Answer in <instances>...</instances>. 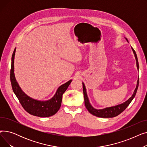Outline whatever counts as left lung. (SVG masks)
Instances as JSON below:
<instances>
[{
  "label": "left lung",
  "instance_id": "left-lung-1",
  "mask_svg": "<svg viewBox=\"0 0 147 147\" xmlns=\"http://www.w3.org/2000/svg\"><path fill=\"white\" fill-rule=\"evenodd\" d=\"M126 40L128 42L127 38H126ZM132 51H133V52L135 54V57L136 61L137 68H138V69H139V64H138L137 55H136L135 50L133 48H132ZM138 86H139V78H138V80L137 81V84H136V89L134 90L133 95H132V96H131L128 100H127V101L126 102H125L124 103H123L121 104H119V105H116V106L105 108V109H102V110H97V109H94V108L92 107L90 105V104L89 103V99H88V97L87 94H86V88H85V86H84V83H83V90L84 98V105H85V107L87 109V110H88V111L90 114H92V115H95V116H96V117H102V118L114 117L115 116H117V115H119L120 113H121L123 111H124L126 109L127 106L130 104L131 101H132L133 99L135 96V95L136 94V92H137V90H138Z\"/></svg>",
  "mask_w": 147,
  "mask_h": 147
}]
</instances>
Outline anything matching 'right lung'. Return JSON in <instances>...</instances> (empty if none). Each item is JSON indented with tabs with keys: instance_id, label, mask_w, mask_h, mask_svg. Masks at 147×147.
<instances>
[{
	"instance_id": "obj_1",
	"label": "right lung",
	"mask_w": 147,
	"mask_h": 147,
	"mask_svg": "<svg viewBox=\"0 0 147 147\" xmlns=\"http://www.w3.org/2000/svg\"><path fill=\"white\" fill-rule=\"evenodd\" d=\"M15 49L12 56L11 68L10 73V79L12 90L15 95L18 98L20 104L24 109L29 114L37 117H50L57 113L61 105L63 95L68 88L72 80H69L64 84L60 86L55 95L50 100L46 101H40L31 98L23 92L19 86L14 75V56Z\"/></svg>"
}]
</instances>
